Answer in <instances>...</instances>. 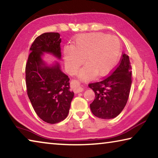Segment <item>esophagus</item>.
Returning <instances> with one entry per match:
<instances>
[{"mask_svg":"<svg viewBox=\"0 0 158 158\" xmlns=\"http://www.w3.org/2000/svg\"><path fill=\"white\" fill-rule=\"evenodd\" d=\"M71 87L73 89L74 93H76L82 92L84 90V85L79 81H77V80H73L72 81Z\"/></svg>","mask_w":158,"mask_h":158,"instance_id":"esophagus-1","label":"esophagus"}]
</instances>
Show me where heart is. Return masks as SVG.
I'll use <instances>...</instances> for the list:
<instances>
[{
    "label": "heart",
    "instance_id": "heart-1",
    "mask_svg": "<svg viewBox=\"0 0 158 158\" xmlns=\"http://www.w3.org/2000/svg\"><path fill=\"white\" fill-rule=\"evenodd\" d=\"M121 44L116 36L102 33L85 34L79 36L72 47L64 49L65 65L70 73H75L84 62L87 64L79 71L83 78H90L97 74L106 75L118 61Z\"/></svg>",
    "mask_w": 158,
    "mask_h": 158
}]
</instances>
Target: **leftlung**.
I'll list each match as a JSON object with an SVG mask.
<instances>
[{
  "mask_svg": "<svg viewBox=\"0 0 158 158\" xmlns=\"http://www.w3.org/2000/svg\"><path fill=\"white\" fill-rule=\"evenodd\" d=\"M132 84V68L129 56L123 54L118 66L98 82L89 84L95 94L90 105L92 113L100 118L111 119L121 114L129 97Z\"/></svg>",
  "mask_w": 158,
  "mask_h": 158,
  "instance_id": "left-lung-1",
  "label": "left lung"
}]
</instances>
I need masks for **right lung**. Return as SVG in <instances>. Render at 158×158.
Returning <instances> with one entry per match:
<instances>
[{
	"mask_svg": "<svg viewBox=\"0 0 158 158\" xmlns=\"http://www.w3.org/2000/svg\"><path fill=\"white\" fill-rule=\"evenodd\" d=\"M61 39L58 33H45L35 40L30 48L26 65L27 94L35 111L44 122L55 124L68 116L74 93L69 79L55 61L47 65L42 59L44 53L61 58Z\"/></svg>",
	"mask_w": 158,
	"mask_h": 158,
	"instance_id": "1",
	"label": "right lung"
}]
</instances>
